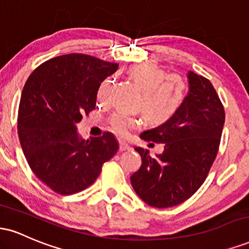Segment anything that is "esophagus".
Segmentation results:
<instances>
[{
  "mask_svg": "<svg viewBox=\"0 0 249 249\" xmlns=\"http://www.w3.org/2000/svg\"><path fill=\"white\" fill-rule=\"evenodd\" d=\"M119 150L121 151H128L131 150V146L125 142H119Z\"/></svg>",
  "mask_w": 249,
  "mask_h": 249,
  "instance_id": "obj_1",
  "label": "esophagus"
}]
</instances>
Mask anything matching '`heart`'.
Segmentation results:
<instances>
[{"label":"heart","mask_w":249,"mask_h":249,"mask_svg":"<svg viewBox=\"0 0 249 249\" xmlns=\"http://www.w3.org/2000/svg\"><path fill=\"white\" fill-rule=\"evenodd\" d=\"M131 79L142 91L141 107L151 124L162 125L173 119L182 107L188 93L187 82L178 75H170L153 64H138L128 70ZM111 83L105 79L97 90L99 102L107 99ZM141 121L124 113H115L108 119V127L113 133L126 137L139 127Z\"/></svg>","instance_id":"b5f03b06"}]
</instances>
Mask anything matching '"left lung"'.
<instances>
[{
    "label": "left lung",
    "mask_w": 249,
    "mask_h": 249,
    "mask_svg": "<svg viewBox=\"0 0 249 249\" xmlns=\"http://www.w3.org/2000/svg\"><path fill=\"white\" fill-rule=\"evenodd\" d=\"M190 91L177 116L141 134L146 142L165 145L152 158L137 147L142 166L131 176L133 190L152 207L177 206L193 196L206 180L218 154L225 108L212 83L188 72Z\"/></svg>",
    "instance_id": "8db88e82"
}]
</instances>
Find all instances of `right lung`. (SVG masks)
<instances>
[{
	"mask_svg": "<svg viewBox=\"0 0 249 249\" xmlns=\"http://www.w3.org/2000/svg\"><path fill=\"white\" fill-rule=\"evenodd\" d=\"M117 63L69 53L42 63L22 91L17 130L34 174L53 192L70 196L95 182L119 145L113 134L83 141L76 124L96 107L97 90Z\"/></svg>",
	"mask_w": 249,
	"mask_h": 249,
	"instance_id": "1",
	"label": "right lung"
}]
</instances>
